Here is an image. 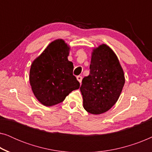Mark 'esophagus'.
<instances>
[{
	"label": "esophagus",
	"instance_id": "obj_1",
	"mask_svg": "<svg viewBox=\"0 0 152 152\" xmlns=\"http://www.w3.org/2000/svg\"><path fill=\"white\" fill-rule=\"evenodd\" d=\"M77 80L78 82L81 84V82H82V77L80 76V75L77 76Z\"/></svg>",
	"mask_w": 152,
	"mask_h": 152
}]
</instances>
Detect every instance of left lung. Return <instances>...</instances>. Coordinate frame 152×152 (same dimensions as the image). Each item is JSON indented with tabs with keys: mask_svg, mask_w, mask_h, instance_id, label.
<instances>
[{
	"mask_svg": "<svg viewBox=\"0 0 152 152\" xmlns=\"http://www.w3.org/2000/svg\"><path fill=\"white\" fill-rule=\"evenodd\" d=\"M125 78L119 59L104 43L93 48L90 75L84 77L80 87L83 107L93 115L105 113L117 102Z\"/></svg>",
	"mask_w": 152,
	"mask_h": 152,
	"instance_id": "obj_1",
	"label": "left lung"
}]
</instances>
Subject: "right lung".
I'll return each mask as SVG.
<instances>
[{
  "instance_id": "right-lung-1",
  "label": "right lung",
  "mask_w": 152,
  "mask_h": 152,
  "mask_svg": "<svg viewBox=\"0 0 152 152\" xmlns=\"http://www.w3.org/2000/svg\"><path fill=\"white\" fill-rule=\"evenodd\" d=\"M70 50V45L57 39L31 64V88L37 100L45 107L61 102L70 93L80 88V82L72 75L73 64L68 59Z\"/></svg>"
}]
</instances>
